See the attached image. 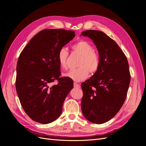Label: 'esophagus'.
Masks as SVG:
<instances>
[{"label": "esophagus", "mask_w": 146, "mask_h": 146, "mask_svg": "<svg viewBox=\"0 0 146 146\" xmlns=\"http://www.w3.org/2000/svg\"><path fill=\"white\" fill-rule=\"evenodd\" d=\"M73 86H74V87L76 88H80V86L79 85V84L77 83H76V82H74V83H73Z\"/></svg>", "instance_id": "34e87169"}]
</instances>
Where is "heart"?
I'll return each mask as SVG.
<instances>
[{
    "label": "heart",
    "mask_w": 146,
    "mask_h": 146,
    "mask_svg": "<svg viewBox=\"0 0 146 146\" xmlns=\"http://www.w3.org/2000/svg\"><path fill=\"white\" fill-rule=\"evenodd\" d=\"M72 48L73 52L81 56L78 63L79 67L69 70L64 74V76L75 82H80L88 77L89 72L94 74L98 71L100 67V57L93 45L85 40H79L72 45ZM68 55V51L65 47H61L58 50L57 58L61 68L67 67Z\"/></svg>",
    "instance_id": "1"
}]
</instances>
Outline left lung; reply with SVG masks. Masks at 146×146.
Segmentation results:
<instances>
[{
	"label": "left lung",
	"instance_id": "obj_1",
	"mask_svg": "<svg viewBox=\"0 0 146 146\" xmlns=\"http://www.w3.org/2000/svg\"><path fill=\"white\" fill-rule=\"evenodd\" d=\"M92 40L100 57V67L92 77L81 84L82 111L89 121L103 124L112 119L123 105L129 85V64L116 42L102 31L82 33Z\"/></svg>",
	"mask_w": 146,
	"mask_h": 146
}]
</instances>
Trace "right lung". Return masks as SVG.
I'll use <instances>...</instances> for the list:
<instances>
[{
  "label": "right lung",
  "mask_w": 146,
  "mask_h": 146,
  "mask_svg": "<svg viewBox=\"0 0 146 146\" xmlns=\"http://www.w3.org/2000/svg\"><path fill=\"white\" fill-rule=\"evenodd\" d=\"M74 33L64 29H43L20 54L15 86L23 109L34 121L47 124L62 112L73 82L67 77H60L57 53L73 39ZM54 81L58 84L51 86Z\"/></svg>",
  "instance_id": "right-lung-1"
}]
</instances>
